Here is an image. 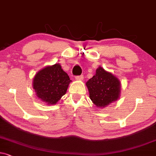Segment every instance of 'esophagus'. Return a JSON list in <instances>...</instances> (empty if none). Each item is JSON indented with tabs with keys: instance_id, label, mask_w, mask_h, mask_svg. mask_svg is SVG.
I'll return each instance as SVG.
<instances>
[{
	"instance_id": "esophagus-1",
	"label": "esophagus",
	"mask_w": 156,
	"mask_h": 156,
	"mask_svg": "<svg viewBox=\"0 0 156 156\" xmlns=\"http://www.w3.org/2000/svg\"><path fill=\"white\" fill-rule=\"evenodd\" d=\"M83 79H84L83 75H80V76H75V80H82Z\"/></svg>"
}]
</instances>
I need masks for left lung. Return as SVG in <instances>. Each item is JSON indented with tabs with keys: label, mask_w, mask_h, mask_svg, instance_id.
I'll use <instances>...</instances> for the list:
<instances>
[{
	"label": "left lung",
	"mask_w": 156,
	"mask_h": 156,
	"mask_svg": "<svg viewBox=\"0 0 156 156\" xmlns=\"http://www.w3.org/2000/svg\"><path fill=\"white\" fill-rule=\"evenodd\" d=\"M90 98L97 108H105L116 101L121 95L120 80L100 66L95 74L86 82Z\"/></svg>",
	"instance_id": "1"
}]
</instances>
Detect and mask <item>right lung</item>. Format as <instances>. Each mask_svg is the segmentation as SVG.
I'll use <instances>...</instances> for the list:
<instances>
[{
  "mask_svg": "<svg viewBox=\"0 0 156 156\" xmlns=\"http://www.w3.org/2000/svg\"><path fill=\"white\" fill-rule=\"evenodd\" d=\"M72 82L59 63L47 66L34 75L32 82L36 95L47 105H55L66 94Z\"/></svg>",
  "mask_w": 156,
  "mask_h": 156,
  "instance_id": "right-lung-1",
  "label": "right lung"
}]
</instances>
